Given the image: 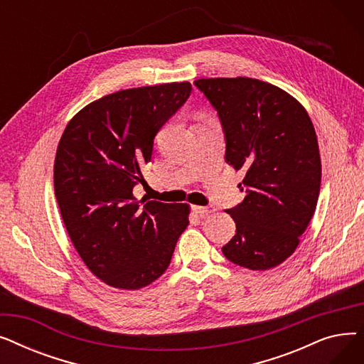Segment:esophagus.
I'll list each match as a JSON object with an SVG mask.
<instances>
[{
    "mask_svg": "<svg viewBox=\"0 0 364 364\" xmlns=\"http://www.w3.org/2000/svg\"><path fill=\"white\" fill-rule=\"evenodd\" d=\"M193 211L200 215V217H208L209 214L214 213V206H199V205H193Z\"/></svg>",
    "mask_w": 364,
    "mask_h": 364,
    "instance_id": "esophagus-1",
    "label": "esophagus"
}]
</instances>
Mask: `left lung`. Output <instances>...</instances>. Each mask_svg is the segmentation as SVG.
Segmentation results:
<instances>
[{"instance_id": "obj_1", "label": "left lung", "mask_w": 364, "mask_h": 364, "mask_svg": "<svg viewBox=\"0 0 364 364\" xmlns=\"http://www.w3.org/2000/svg\"><path fill=\"white\" fill-rule=\"evenodd\" d=\"M220 117L225 162L245 172V199L227 209L236 235L228 261L274 269L299 245L316 211L321 181L317 136L305 107L282 88L246 76L193 82Z\"/></svg>"}]
</instances>
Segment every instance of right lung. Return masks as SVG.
<instances>
[{"label":"right lung","instance_id":"add662e5","mask_svg":"<svg viewBox=\"0 0 364 364\" xmlns=\"http://www.w3.org/2000/svg\"><path fill=\"white\" fill-rule=\"evenodd\" d=\"M192 92L190 82L121 90L81 109L54 159V195L68 235L90 272L117 289L159 279L188 225L187 203L132 195L162 125Z\"/></svg>","mask_w":364,"mask_h":364}]
</instances>
